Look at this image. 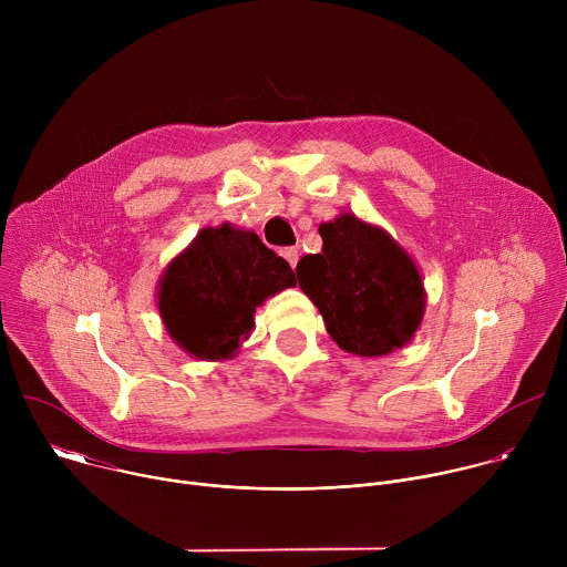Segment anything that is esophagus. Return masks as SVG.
I'll return each instance as SVG.
<instances>
[{"label": "esophagus", "instance_id": "obj_1", "mask_svg": "<svg viewBox=\"0 0 567 567\" xmlns=\"http://www.w3.org/2000/svg\"><path fill=\"white\" fill-rule=\"evenodd\" d=\"M280 254H282V258L291 265V269H296V262H298V249L289 247V249H282Z\"/></svg>", "mask_w": 567, "mask_h": 567}]
</instances>
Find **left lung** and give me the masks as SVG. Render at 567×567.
<instances>
[{
	"label": "left lung",
	"mask_w": 567,
	"mask_h": 567,
	"mask_svg": "<svg viewBox=\"0 0 567 567\" xmlns=\"http://www.w3.org/2000/svg\"><path fill=\"white\" fill-rule=\"evenodd\" d=\"M318 233L322 251L300 258L296 276L332 341L357 357H385L411 343L426 289L409 251L354 213L322 221Z\"/></svg>",
	"instance_id": "obj_1"
}]
</instances>
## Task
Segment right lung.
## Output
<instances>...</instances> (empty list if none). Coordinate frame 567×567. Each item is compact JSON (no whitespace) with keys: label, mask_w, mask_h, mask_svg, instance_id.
I'll use <instances>...</instances> for the list:
<instances>
[{"label":"right lung","mask_w":567,"mask_h":567,"mask_svg":"<svg viewBox=\"0 0 567 567\" xmlns=\"http://www.w3.org/2000/svg\"><path fill=\"white\" fill-rule=\"evenodd\" d=\"M296 287L293 271L247 228L228 221L202 228L156 285V307L168 337L199 361L239 352L254 328L256 307Z\"/></svg>","instance_id":"add662e5"}]
</instances>
